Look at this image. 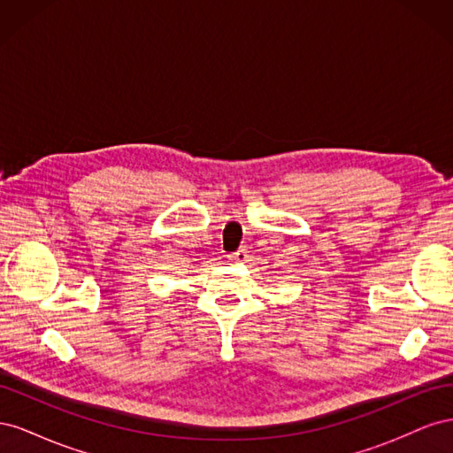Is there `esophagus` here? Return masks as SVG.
I'll use <instances>...</instances> for the list:
<instances>
[{
  "instance_id": "obj_1",
  "label": "esophagus",
  "mask_w": 453,
  "mask_h": 453,
  "mask_svg": "<svg viewBox=\"0 0 453 453\" xmlns=\"http://www.w3.org/2000/svg\"><path fill=\"white\" fill-rule=\"evenodd\" d=\"M250 258V251L248 250H238L236 253H230L228 255V260H234V263H245V260Z\"/></svg>"
}]
</instances>
